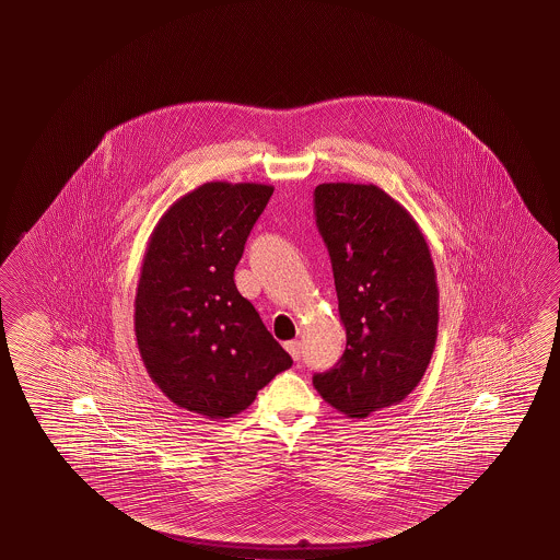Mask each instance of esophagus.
Wrapping results in <instances>:
<instances>
[{"label": "esophagus", "instance_id": "1", "mask_svg": "<svg viewBox=\"0 0 560 560\" xmlns=\"http://www.w3.org/2000/svg\"><path fill=\"white\" fill-rule=\"evenodd\" d=\"M284 349L291 353V358H293L294 361H299V359H301V341H299V339L284 341Z\"/></svg>", "mask_w": 560, "mask_h": 560}]
</instances>
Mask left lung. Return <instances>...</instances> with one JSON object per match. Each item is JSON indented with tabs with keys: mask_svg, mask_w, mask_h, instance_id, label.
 Instances as JSON below:
<instances>
[{
	"mask_svg": "<svg viewBox=\"0 0 560 560\" xmlns=\"http://www.w3.org/2000/svg\"><path fill=\"white\" fill-rule=\"evenodd\" d=\"M314 212L348 343L312 385L361 420L402 402L430 365L440 322L435 267L412 214L376 185H318Z\"/></svg>",
	"mask_w": 560,
	"mask_h": 560,
	"instance_id": "1",
	"label": "left lung"
}]
</instances>
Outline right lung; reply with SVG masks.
I'll return each instance as SVG.
<instances>
[{
  "label": "right lung",
  "instance_id": "obj_1",
  "mask_svg": "<svg viewBox=\"0 0 560 560\" xmlns=\"http://www.w3.org/2000/svg\"><path fill=\"white\" fill-rule=\"evenodd\" d=\"M273 187L209 182L167 209L148 240L135 334L148 375L172 402L209 420L246 410L293 359L234 283Z\"/></svg>",
  "mask_w": 560,
  "mask_h": 560
}]
</instances>
